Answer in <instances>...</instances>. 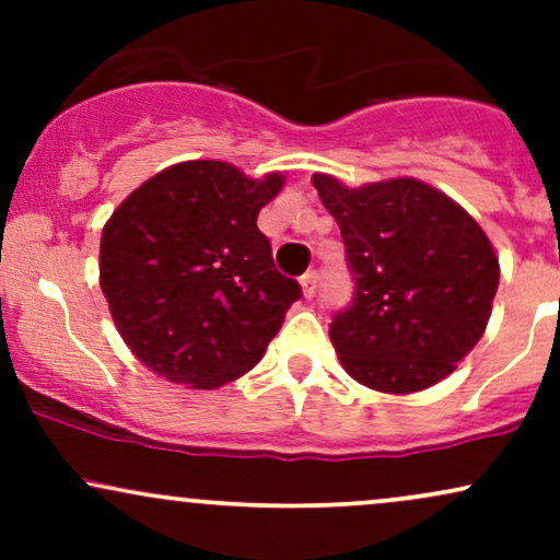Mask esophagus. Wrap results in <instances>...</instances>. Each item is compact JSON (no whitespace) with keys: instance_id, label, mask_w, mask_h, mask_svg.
<instances>
[{"instance_id":"esophagus-1","label":"esophagus","mask_w":560,"mask_h":560,"mask_svg":"<svg viewBox=\"0 0 560 560\" xmlns=\"http://www.w3.org/2000/svg\"><path fill=\"white\" fill-rule=\"evenodd\" d=\"M300 284H302V294H305L307 300L316 298V292H318V271H307L300 279Z\"/></svg>"}]
</instances>
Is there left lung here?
<instances>
[{
    "label": "left lung",
    "instance_id": "1",
    "mask_svg": "<svg viewBox=\"0 0 560 560\" xmlns=\"http://www.w3.org/2000/svg\"><path fill=\"white\" fill-rule=\"evenodd\" d=\"M313 186L342 231L355 284L329 326L347 374L392 395L453 374L485 334L500 281L479 223L416 178L347 189L316 173Z\"/></svg>",
    "mask_w": 560,
    "mask_h": 560
}]
</instances>
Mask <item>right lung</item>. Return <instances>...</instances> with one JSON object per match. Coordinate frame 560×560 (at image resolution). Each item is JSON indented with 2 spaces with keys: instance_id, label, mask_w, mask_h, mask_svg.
Instances as JSON below:
<instances>
[{
  "instance_id": "obj_1",
  "label": "right lung",
  "mask_w": 560,
  "mask_h": 560,
  "mask_svg": "<svg viewBox=\"0 0 560 560\" xmlns=\"http://www.w3.org/2000/svg\"><path fill=\"white\" fill-rule=\"evenodd\" d=\"M279 173L191 160L160 171L115 210L100 284L120 337L168 382L213 389L260 361L302 289L276 271L258 213Z\"/></svg>"
}]
</instances>
